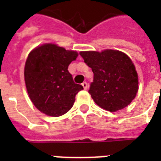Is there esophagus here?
Segmentation results:
<instances>
[{
	"instance_id": "obj_1",
	"label": "esophagus",
	"mask_w": 161,
	"mask_h": 161,
	"mask_svg": "<svg viewBox=\"0 0 161 161\" xmlns=\"http://www.w3.org/2000/svg\"><path fill=\"white\" fill-rule=\"evenodd\" d=\"M82 85V86H83V88L85 89H87V88H88V84H87V82H83V83L81 84Z\"/></svg>"
}]
</instances>
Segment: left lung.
<instances>
[{
    "label": "left lung",
    "mask_w": 161,
    "mask_h": 161,
    "mask_svg": "<svg viewBox=\"0 0 161 161\" xmlns=\"http://www.w3.org/2000/svg\"><path fill=\"white\" fill-rule=\"evenodd\" d=\"M93 72L89 93L102 109L114 112L127 106L138 92V75L131 59L123 52H80Z\"/></svg>",
    "instance_id": "1"
}]
</instances>
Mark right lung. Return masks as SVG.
Returning a JSON list of instances; mask_svg holds the SVG:
<instances>
[{
  "instance_id": "right-lung-1",
  "label": "right lung",
  "mask_w": 161,
  "mask_h": 161,
  "mask_svg": "<svg viewBox=\"0 0 161 161\" xmlns=\"http://www.w3.org/2000/svg\"><path fill=\"white\" fill-rule=\"evenodd\" d=\"M77 52L55 44H44L29 54L25 65V82L35 107L52 117L64 114L72 107L83 86L74 82L68 65Z\"/></svg>"
}]
</instances>
